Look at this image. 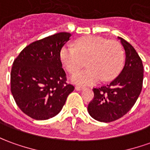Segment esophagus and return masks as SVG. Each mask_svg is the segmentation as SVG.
<instances>
[{"mask_svg": "<svg viewBox=\"0 0 150 150\" xmlns=\"http://www.w3.org/2000/svg\"><path fill=\"white\" fill-rule=\"evenodd\" d=\"M84 88L83 86H81V85H76L75 86V89L76 90H81V89H83V88Z\"/></svg>", "mask_w": 150, "mask_h": 150, "instance_id": "34e87169", "label": "esophagus"}]
</instances>
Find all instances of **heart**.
<instances>
[{
    "instance_id": "heart-1",
    "label": "heart",
    "mask_w": 150,
    "mask_h": 150,
    "mask_svg": "<svg viewBox=\"0 0 150 150\" xmlns=\"http://www.w3.org/2000/svg\"><path fill=\"white\" fill-rule=\"evenodd\" d=\"M75 48L64 47L61 59L69 73H74L84 67L87 69L71 76L72 82L78 84H93L115 79L123 67L124 52L121 44L114 40L96 36L80 38L75 42Z\"/></svg>"
}]
</instances>
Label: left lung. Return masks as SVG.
<instances>
[{
    "label": "left lung",
    "mask_w": 150,
    "mask_h": 150,
    "mask_svg": "<svg viewBox=\"0 0 150 150\" xmlns=\"http://www.w3.org/2000/svg\"><path fill=\"white\" fill-rule=\"evenodd\" d=\"M118 38L126 52L125 66L111 83L93 88L94 96L88 105L89 115L101 122H114L126 115L135 103L143 85L141 59L128 42Z\"/></svg>",
    "instance_id": "8db88e82"
}]
</instances>
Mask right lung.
<instances>
[{"instance_id":"add662e5","label":"right lung","mask_w":150,"mask_h":150,"mask_svg":"<svg viewBox=\"0 0 150 150\" xmlns=\"http://www.w3.org/2000/svg\"><path fill=\"white\" fill-rule=\"evenodd\" d=\"M62 32L30 43L13 62L11 90L20 110L35 120L57 115L75 87L67 83L61 50L70 40Z\"/></svg>"}]
</instances>
